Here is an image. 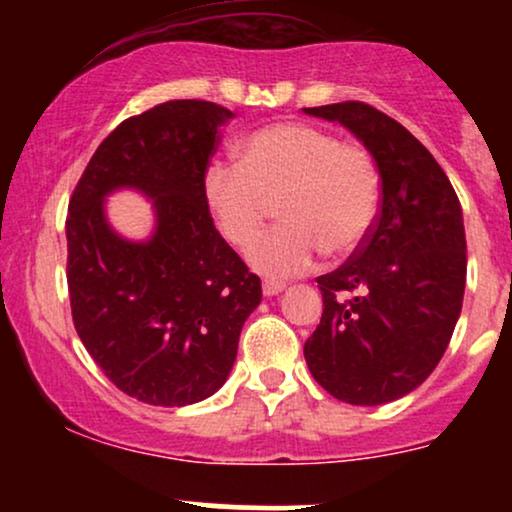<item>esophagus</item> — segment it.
Instances as JSON below:
<instances>
[{"label":"esophagus","mask_w":512,"mask_h":512,"mask_svg":"<svg viewBox=\"0 0 512 512\" xmlns=\"http://www.w3.org/2000/svg\"><path fill=\"white\" fill-rule=\"evenodd\" d=\"M286 289V284H281V281H264L262 284V293L267 298H272V296H279L281 291Z\"/></svg>","instance_id":"esophagus-1"}]
</instances>
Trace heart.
I'll use <instances>...</instances> for the list:
<instances>
[{"label": "heart", "mask_w": 512, "mask_h": 512, "mask_svg": "<svg viewBox=\"0 0 512 512\" xmlns=\"http://www.w3.org/2000/svg\"><path fill=\"white\" fill-rule=\"evenodd\" d=\"M202 192L219 233L236 248L260 233L279 202L284 226L255 240L248 262L267 279H289L325 250L346 257L366 243L378 219L380 173L363 146L305 122H279L238 144V166L211 163Z\"/></svg>", "instance_id": "heart-1"}]
</instances>
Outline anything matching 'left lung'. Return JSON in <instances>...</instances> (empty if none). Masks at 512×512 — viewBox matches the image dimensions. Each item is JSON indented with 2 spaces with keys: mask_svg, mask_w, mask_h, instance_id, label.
Instances as JSON below:
<instances>
[{
  "mask_svg": "<svg viewBox=\"0 0 512 512\" xmlns=\"http://www.w3.org/2000/svg\"><path fill=\"white\" fill-rule=\"evenodd\" d=\"M303 113L349 129L380 173L373 231L349 262L317 276L325 310L303 346L310 373L332 397L378 407L424 383L460 320V199L426 146L380 110L346 101Z\"/></svg>",
  "mask_w": 512,
  "mask_h": 512,
  "instance_id": "1",
  "label": "left lung"
}]
</instances>
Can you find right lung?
Returning a JSON list of instances; mask_svg holds the SVG:
<instances>
[{
    "instance_id": "right-lung-1",
    "label": "right lung",
    "mask_w": 512,
    "mask_h": 512,
    "mask_svg": "<svg viewBox=\"0 0 512 512\" xmlns=\"http://www.w3.org/2000/svg\"><path fill=\"white\" fill-rule=\"evenodd\" d=\"M231 117L209 101H168L129 117L103 139L69 199L76 334L110 383L154 407L214 395L262 301L260 276L216 231L202 192ZM120 189L152 202L149 239H125L109 223L104 199Z\"/></svg>"
}]
</instances>
